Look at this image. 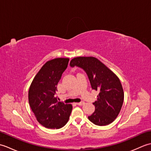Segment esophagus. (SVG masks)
Segmentation results:
<instances>
[{
  "instance_id": "esophagus-1",
  "label": "esophagus",
  "mask_w": 151,
  "mask_h": 151,
  "mask_svg": "<svg viewBox=\"0 0 151 151\" xmlns=\"http://www.w3.org/2000/svg\"><path fill=\"white\" fill-rule=\"evenodd\" d=\"M85 102H77V103H76V104L79 105V106H82L83 104H84Z\"/></svg>"
}]
</instances>
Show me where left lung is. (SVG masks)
Wrapping results in <instances>:
<instances>
[{
    "instance_id": "8db88e82",
    "label": "left lung",
    "mask_w": 151,
    "mask_h": 151,
    "mask_svg": "<svg viewBox=\"0 0 151 151\" xmlns=\"http://www.w3.org/2000/svg\"><path fill=\"white\" fill-rule=\"evenodd\" d=\"M71 67H81L87 73L93 89L99 91L93 104L95 111L89 120L99 126L111 123L118 116L124 101V91L119 78L103 63L95 57L74 58Z\"/></svg>"
}]
</instances>
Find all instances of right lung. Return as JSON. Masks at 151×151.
<instances>
[{
	"label": "right lung",
	"mask_w": 151,
	"mask_h": 151,
	"mask_svg": "<svg viewBox=\"0 0 151 151\" xmlns=\"http://www.w3.org/2000/svg\"><path fill=\"white\" fill-rule=\"evenodd\" d=\"M69 59L48 61L35 76L28 91V102L37 121L47 129H58L68 122L73 106L57 101V85Z\"/></svg>",
	"instance_id": "obj_1"
}]
</instances>
